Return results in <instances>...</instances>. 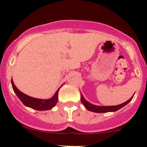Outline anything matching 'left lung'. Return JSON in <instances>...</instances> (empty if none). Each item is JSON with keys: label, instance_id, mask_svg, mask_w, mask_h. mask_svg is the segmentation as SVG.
Masks as SVG:
<instances>
[{"label": "left lung", "instance_id": "8db88e82", "mask_svg": "<svg viewBox=\"0 0 147 147\" xmlns=\"http://www.w3.org/2000/svg\"><path fill=\"white\" fill-rule=\"evenodd\" d=\"M132 97L131 98H129L128 101L125 102L124 103H122V104L118 105V106H95V105L92 104V103H89L88 101H86L84 98L83 96L81 95V101L82 103L84 104V106H85V108L87 110L92 111V112L95 113H106L109 112V111H115L118 110L119 109L122 107V106H125L126 103H129V101L132 100Z\"/></svg>", "mask_w": 147, "mask_h": 147}]
</instances>
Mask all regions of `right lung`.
Listing matches in <instances>:
<instances>
[{
    "label": "right lung",
    "instance_id": "right-lung-1",
    "mask_svg": "<svg viewBox=\"0 0 147 147\" xmlns=\"http://www.w3.org/2000/svg\"><path fill=\"white\" fill-rule=\"evenodd\" d=\"M11 83L13 90L15 91L18 98L20 99V101L22 102L24 106L31 108V109H35L37 111H47L54 107L58 102V90L55 92L53 96L50 99H39V98H33V97L29 96L23 94L20 91L18 90V88L14 84L13 82H11Z\"/></svg>",
    "mask_w": 147,
    "mask_h": 147
}]
</instances>
